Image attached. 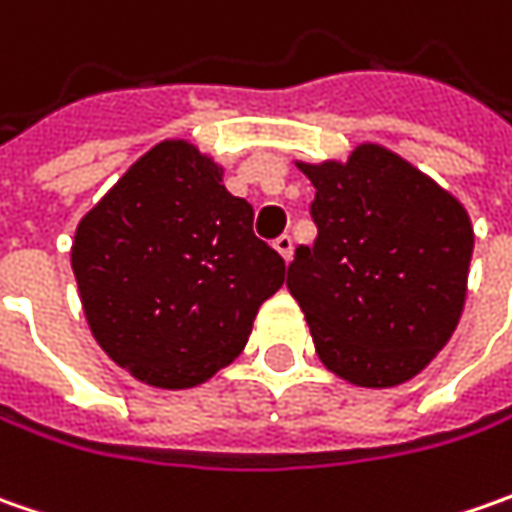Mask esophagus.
<instances>
[{"instance_id": "obj_1", "label": "esophagus", "mask_w": 512, "mask_h": 512, "mask_svg": "<svg viewBox=\"0 0 512 512\" xmlns=\"http://www.w3.org/2000/svg\"><path fill=\"white\" fill-rule=\"evenodd\" d=\"M273 247L282 253V259H285V262H290V256H293V236H290V233H282V236L273 242Z\"/></svg>"}]
</instances>
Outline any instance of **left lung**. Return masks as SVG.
Returning <instances> with one entry per match:
<instances>
[{
    "instance_id": "obj_1",
    "label": "left lung",
    "mask_w": 512,
    "mask_h": 512,
    "mask_svg": "<svg viewBox=\"0 0 512 512\" xmlns=\"http://www.w3.org/2000/svg\"><path fill=\"white\" fill-rule=\"evenodd\" d=\"M299 168L316 187L319 233L296 250L287 287L319 359L359 387L413 379L462 316L473 256L467 210L379 145Z\"/></svg>"
}]
</instances>
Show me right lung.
Returning <instances> with one entry per match:
<instances>
[{
	"instance_id": "add662e5",
	"label": "right lung",
	"mask_w": 512,
	"mask_h": 512,
	"mask_svg": "<svg viewBox=\"0 0 512 512\" xmlns=\"http://www.w3.org/2000/svg\"><path fill=\"white\" fill-rule=\"evenodd\" d=\"M70 265L90 333L139 382L185 390L230 364L285 259L253 207L187 142L148 150L76 227Z\"/></svg>"
}]
</instances>
